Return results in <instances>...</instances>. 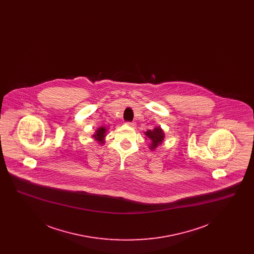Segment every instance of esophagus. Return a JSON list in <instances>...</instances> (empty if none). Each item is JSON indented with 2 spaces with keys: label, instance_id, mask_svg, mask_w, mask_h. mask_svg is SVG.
Masks as SVG:
<instances>
[{
  "label": "esophagus",
  "instance_id": "obj_1",
  "mask_svg": "<svg viewBox=\"0 0 254 254\" xmlns=\"http://www.w3.org/2000/svg\"><path fill=\"white\" fill-rule=\"evenodd\" d=\"M127 125L129 126V127H134L135 123H133V122H127Z\"/></svg>",
  "mask_w": 254,
  "mask_h": 254
}]
</instances>
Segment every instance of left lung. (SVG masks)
Wrapping results in <instances>:
<instances>
[{
    "instance_id": "8db88e82",
    "label": "left lung",
    "mask_w": 254,
    "mask_h": 254,
    "mask_svg": "<svg viewBox=\"0 0 254 254\" xmlns=\"http://www.w3.org/2000/svg\"><path fill=\"white\" fill-rule=\"evenodd\" d=\"M145 135L151 140L152 143L150 145V148L153 149L163 142L165 133L160 127H155L153 130H147L145 132Z\"/></svg>"
}]
</instances>
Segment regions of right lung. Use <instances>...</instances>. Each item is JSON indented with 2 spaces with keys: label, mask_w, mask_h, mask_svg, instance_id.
Returning a JSON list of instances; mask_svg holds the SVG:
<instances>
[{
  "label": "right lung",
  "mask_w": 254,
  "mask_h": 254,
  "mask_svg": "<svg viewBox=\"0 0 254 254\" xmlns=\"http://www.w3.org/2000/svg\"><path fill=\"white\" fill-rule=\"evenodd\" d=\"M106 132H107V128H105V127H100V128H98V130H97L96 133H95V135H93V137H95V139L98 140V141L103 142V139H104V137L106 136Z\"/></svg>",
  "instance_id": "obj_1"
}]
</instances>
